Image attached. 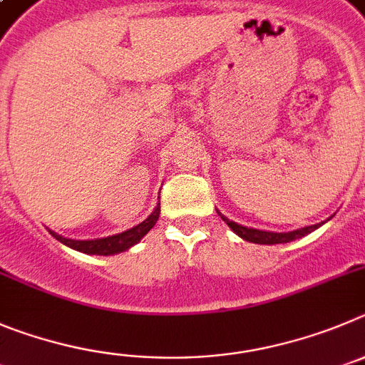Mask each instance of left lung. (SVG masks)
<instances>
[{
    "instance_id": "obj_1",
    "label": "left lung",
    "mask_w": 365,
    "mask_h": 365,
    "mask_svg": "<svg viewBox=\"0 0 365 365\" xmlns=\"http://www.w3.org/2000/svg\"><path fill=\"white\" fill-rule=\"evenodd\" d=\"M220 215V218L223 222L227 223L231 231L235 235H238L242 240H247V242H252V244H262V245H274V244H287V242H293V240L302 238V236L309 235V232L317 231L320 225L327 222H320V223H314V225H307V227H302V229H294V231H289V232H272V231H262V229H252V227H245V225H240V223L232 222L229 220L227 216H223L222 212L216 211Z\"/></svg>"
}]
</instances>
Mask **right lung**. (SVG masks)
<instances>
[{
    "label": "right lung",
    "instance_id": "1",
    "mask_svg": "<svg viewBox=\"0 0 365 365\" xmlns=\"http://www.w3.org/2000/svg\"><path fill=\"white\" fill-rule=\"evenodd\" d=\"M160 218V203L154 207V211L143 220L142 223H138L134 227L127 229L123 232H118V235L113 236H105V238H94V240H72L65 238V236L58 235L54 231H48L52 236H54L58 242H61L67 247L74 249V251L85 252V255H100V256H110L118 255V252H123L127 249H130L133 245H136L150 229L156 225Z\"/></svg>",
    "mask_w": 365,
    "mask_h": 365
}]
</instances>
